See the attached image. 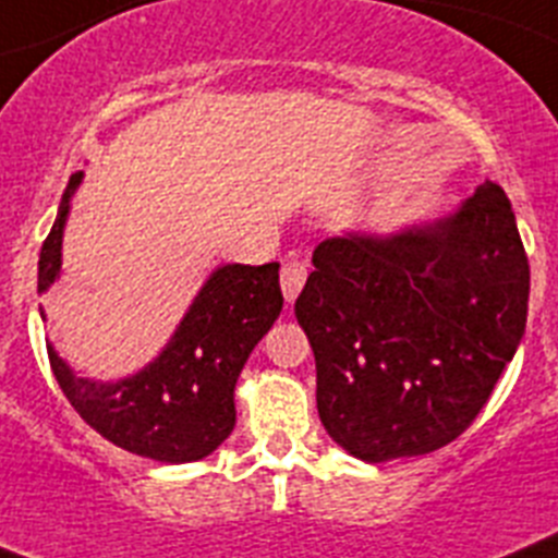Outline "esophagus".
<instances>
[{
    "label": "esophagus",
    "instance_id": "1",
    "mask_svg": "<svg viewBox=\"0 0 558 558\" xmlns=\"http://www.w3.org/2000/svg\"><path fill=\"white\" fill-rule=\"evenodd\" d=\"M305 278H308V267H305V264H300V260L283 264V269H280V289H283L286 303H294V300H298V294L305 286Z\"/></svg>",
    "mask_w": 558,
    "mask_h": 558
}]
</instances>
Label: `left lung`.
<instances>
[{"instance_id": "1", "label": "left lung", "mask_w": 558, "mask_h": 558, "mask_svg": "<svg viewBox=\"0 0 558 558\" xmlns=\"http://www.w3.org/2000/svg\"><path fill=\"white\" fill-rule=\"evenodd\" d=\"M311 264L294 314L330 439L366 464L453 441L525 336L529 258L504 189L389 233L330 235Z\"/></svg>"}]
</instances>
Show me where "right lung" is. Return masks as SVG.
<instances>
[{
  "instance_id": "obj_1",
  "label": "right lung",
  "mask_w": 558,
  "mask_h": 558,
  "mask_svg": "<svg viewBox=\"0 0 558 558\" xmlns=\"http://www.w3.org/2000/svg\"><path fill=\"white\" fill-rule=\"evenodd\" d=\"M85 172L72 174L38 258V294L63 269V230ZM280 264H222L205 278L153 361L117 380L85 378L47 341L49 364L85 423L144 459L189 464L210 456L235 425V380L283 308ZM41 319H47L41 308Z\"/></svg>"
}]
</instances>
